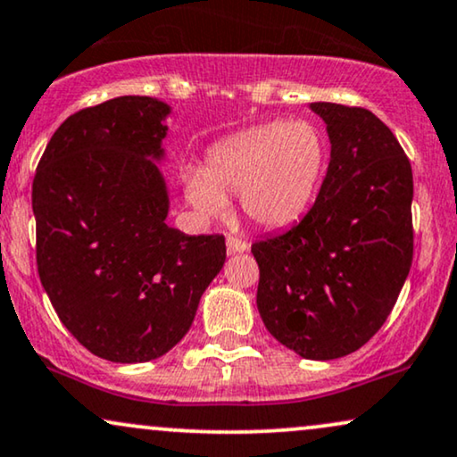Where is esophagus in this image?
<instances>
[{
  "label": "esophagus",
  "instance_id": "1",
  "mask_svg": "<svg viewBox=\"0 0 457 457\" xmlns=\"http://www.w3.org/2000/svg\"><path fill=\"white\" fill-rule=\"evenodd\" d=\"M225 246H228V253L229 255H234V253H245L248 245L245 240L240 238H234V236H228V240H225Z\"/></svg>",
  "mask_w": 457,
  "mask_h": 457
}]
</instances>
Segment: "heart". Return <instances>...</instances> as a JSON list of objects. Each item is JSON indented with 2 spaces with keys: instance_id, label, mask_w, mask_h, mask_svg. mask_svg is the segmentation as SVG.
Segmentation results:
<instances>
[{
  "instance_id": "heart-1",
  "label": "heart",
  "mask_w": 457,
  "mask_h": 457,
  "mask_svg": "<svg viewBox=\"0 0 457 457\" xmlns=\"http://www.w3.org/2000/svg\"><path fill=\"white\" fill-rule=\"evenodd\" d=\"M327 138L310 120H276L215 143L204 169L183 175L186 198L202 221L228 212L229 194L259 228L297 223L319 192L327 169Z\"/></svg>"
}]
</instances>
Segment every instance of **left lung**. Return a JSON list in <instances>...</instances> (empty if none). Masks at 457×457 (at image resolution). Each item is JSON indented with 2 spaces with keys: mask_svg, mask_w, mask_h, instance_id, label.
<instances>
[{
  "mask_svg": "<svg viewBox=\"0 0 457 457\" xmlns=\"http://www.w3.org/2000/svg\"><path fill=\"white\" fill-rule=\"evenodd\" d=\"M331 143L308 215L253 245L257 310L282 345L333 361L365 345L395 308L413 257V175L396 137L361 107L310 103Z\"/></svg>",
  "mask_w": 457,
  "mask_h": 457,
  "instance_id": "8db88e82",
  "label": "left lung"
}]
</instances>
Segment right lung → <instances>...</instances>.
I'll list each match as a JSON object with an SVG mask.
<instances>
[{
	"label": "right lung",
	"instance_id": "obj_1",
	"mask_svg": "<svg viewBox=\"0 0 457 457\" xmlns=\"http://www.w3.org/2000/svg\"><path fill=\"white\" fill-rule=\"evenodd\" d=\"M170 113L152 96H118L69 115L33 179L44 291L69 333L112 362L175 348L225 263L223 236L166 223Z\"/></svg>",
	"mask_w": 457,
	"mask_h": 457
}]
</instances>
